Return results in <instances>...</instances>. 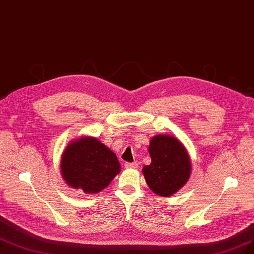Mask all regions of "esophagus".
Listing matches in <instances>:
<instances>
[{
    "label": "esophagus",
    "instance_id": "34e87169",
    "mask_svg": "<svg viewBox=\"0 0 254 254\" xmlns=\"http://www.w3.org/2000/svg\"><path fill=\"white\" fill-rule=\"evenodd\" d=\"M125 168L126 169H136L137 164H136V162H126Z\"/></svg>",
    "mask_w": 254,
    "mask_h": 254
}]
</instances>
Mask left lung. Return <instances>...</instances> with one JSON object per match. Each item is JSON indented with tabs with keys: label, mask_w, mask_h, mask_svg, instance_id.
<instances>
[{
	"label": "left lung",
	"mask_w": 254,
	"mask_h": 254,
	"mask_svg": "<svg viewBox=\"0 0 254 254\" xmlns=\"http://www.w3.org/2000/svg\"><path fill=\"white\" fill-rule=\"evenodd\" d=\"M151 164L143 168L150 190L161 197H170L189 181L191 162L181 141L169 134H157L150 139L148 148Z\"/></svg>",
	"instance_id": "left-lung-1"
}]
</instances>
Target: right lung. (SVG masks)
Segmentation results:
<instances>
[{"mask_svg":"<svg viewBox=\"0 0 254 254\" xmlns=\"http://www.w3.org/2000/svg\"><path fill=\"white\" fill-rule=\"evenodd\" d=\"M60 171L65 184L94 195L106 189L120 173L117 155L94 136L70 140L63 152Z\"/></svg>","mask_w":254,"mask_h":254,"instance_id":"right-lung-1","label":"right lung"}]
</instances>
